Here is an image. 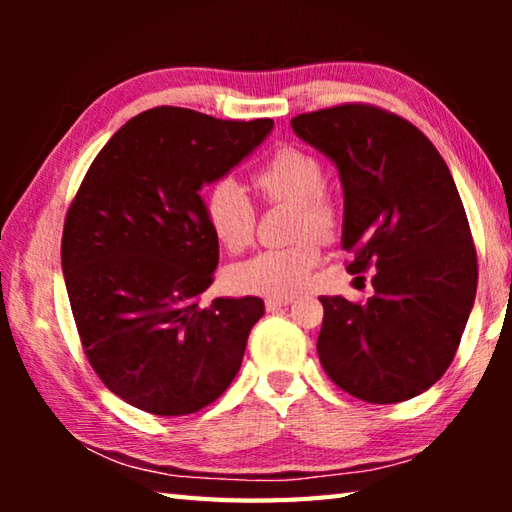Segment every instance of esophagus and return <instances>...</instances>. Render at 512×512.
<instances>
[{"mask_svg": "<svg viewBox=\"0 0 512 512\" xmlns=\"http://www.w3.org/2000/svg\"><path fill=\"white\" fill-rule=\"evenodd\" d=\"M291 302H293V298H266V309L268 311H275V309L289 307Z\"/></svg>", "mask_w": 512, "mask_h": 512, "instance_id": "esophagus-1", "label": "esophagus"}]
</instances>
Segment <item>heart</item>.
I'll return each instance as SVG.
<instances>
[{"mask_svg": "<svg viewBox=\"0 0 512 512\" xmlns=\"http://www.w3.org/2000/svg\"><path fill=\"white\" fill-rule=\"evenodd\" d=\"M253 185L268 203L293 205L289 248L262 250L230 268V287L241 293L268 298H289L305 289L320 262V241L334 239L341 212L329 198L325 169L314 153L298 146H280L259 164ZM205 219L219 244L239 253L255 232V205L235 180H219L205 196Z\"/></svg>", "mask_w": 512, "mask_h": 512, "instance_id": "b5f03b06", "label": "heart"}]
</instances>
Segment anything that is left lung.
<instances>
[{
  "mask_svg": "<svg viewBox=\"0 0 512 512\" xmlns=\"http://www.w3.org/2000/svg\"><path fill=\"white\" fill-rule=\"evenodd\" d=\"M291 128L339 169L348 271H377L363 305L320 296L318 359L363 402L411 400L452 363L479 280L452 173L411 121L366 103L307 112Z\"/></svg>",
  "mask_w": 512,
  "mask_h": 512,
  "instance_id": "1",
  "label": "left lung"
}]
</instances>
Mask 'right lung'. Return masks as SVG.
<instances>
[{
  "instance_id": "right-lung-1",
  "label": "right lung",
  "mask_w": 512,
  "mask_h": 512,
  "mask_svg": "<svg viewBox=\"0 0 512 512\" xmlns=\"http://www.w3.org/2000/svg\"><path fill=\"white\" fill-rule=\"evenodd\" d=\"M271 131L273 119L146 110L110 137L69 205L60 259L74 323L94 372L135 409L196 413L241 368L264 300L201 302L219 264L201 189Z\"/></svg>"
}]
</instances>
